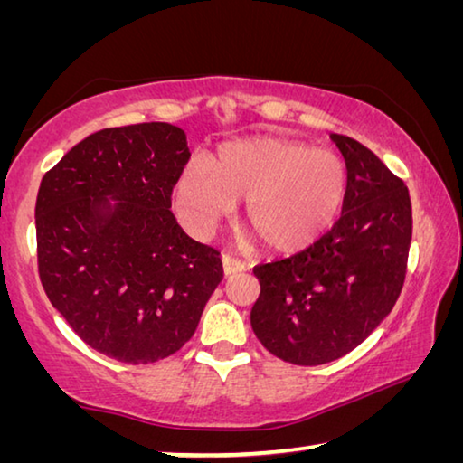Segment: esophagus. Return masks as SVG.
<instances>
[{
	"label": "esophagus",
	"instance_id": "esophagus-1",
	"mask_svg": "<svg viewBox=\"0 0 463 463\" xmlns=\"http://www.w3.org/2000/svg\"><path fill=\"white\" fill-rule=\"evenodd\" d=\"M222 269H224V276L231 278V276H234V273L245 271L247 265L241 260H234V257H231V255H222Z\"/></svg>",
	"mask_w": 463,
	"mask_h": 463
}]
</instances>
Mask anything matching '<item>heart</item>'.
<instances>
[{"mask_svg": "<svg viewBox=\"0 0 463 463\" xmlns=\"http://www.w3.org/2000/svg\"><path fill=\"white\" fill-rule=\"evenodd\" d=\"M245 200L242 221L273 253H298L333 229L347 198V167L328 148L300 140L250 137L226 143L213 161L194 159L174 202L194 234H206Z\"/></svg>", "mask_w": 463, "mask_h": 463, "instance_id": "b5f03b06", "label": "heart"}]
</instances>
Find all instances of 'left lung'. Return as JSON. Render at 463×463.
Instances as JSON below:
<instances>
[{
    "label": "left lung",
    "mask_w": 463,
    "mask_h": 463,
    "mask_svg": "<svg viewBox=\"0 0 463 463\" xmlns=\"http://www.w3.org/2000/svg\"><path fill=\"white\" fill-rule=\"evenodd\" d=\"M347 165L335 226L288 260L257 265L250 326L288 364L335 362L373 333L401 296L412 239L411 195L370 148L331 135Z\"/></svg>",
    "instance_id": "8db88e82"
}]
</instances>
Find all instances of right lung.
Returning <instances> with one entry per match:
<instances>
[{
    "mask_svg": "<svg viewBox=\"0 0 463 463\" xmlns=\"http://www.w3.org/2000/svg\"><path fill=\"white\" fill-rule=\"evenodd\" d=\"M190 159L167 122L104 128L41 182L38 273L73 331L122 364H153L192 339L222 281L216 249L187 237L171 192Z\"/></svg>",
    "mask_w": 463,
    "mask_h": 463,
    "instance_id": "right-lung-1",
    "label": "right lung"
}]
</instances>
